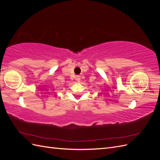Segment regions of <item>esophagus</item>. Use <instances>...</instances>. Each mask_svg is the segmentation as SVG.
I'll return each mask as SVG.
<instances>
[{
  "instance_id": "34e87169",
  "label": "esophagus",
  "mask_w": 160,
  "mask_h": 160,
  "mask_svg": "<svg viewBox=\"0 0 160 160\" xmlns=\"http://www.w3.org/2000/svg\"><path fill=\"white\" fill-rule=\"evenodd\" d=\"M80 80H81V77H80V76L77 75V76L76 77V81H77V82H80Z\"/></svg>"
}]
</instances>
